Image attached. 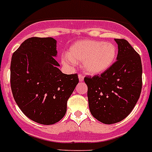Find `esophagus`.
<instances>
[{
  "label": "esophagus",
  "instance_id": "esophagus-1",
  "mask_svg": "<svg viewBox=\"0 0 152 152\" xmlns=\"http://www.w3.org/2000/svg\"><path fill=\"white\" fill-rule=\"evenodd\" d=\"M79 80H80V82H83L84 80V76H83L82 74H79Z\"/></svg>",
  "mask_w": 152,
  "mask_h": 152
}]
</instances>
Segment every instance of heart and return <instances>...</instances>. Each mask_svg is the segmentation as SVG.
Returning <instances> with one entry per match:
<instances>
[{
    "label": "heart",
    "mask_w": 152,
    "mask_h": 152,
    "mask_svg": "<svg viewBox=\"0 0 152 152\" xmlns=\"http://www.w3.org/2000/svg\"><path fill=\"white\" fill-rule=\"evenodd\" d=\"M118 49L114 43L96 39H83L71 45L63 59V63L83 62L86 73L99 75L109 70L114 65Z\"/></svg>",
    "instance_id": "1"
}]
</instances>
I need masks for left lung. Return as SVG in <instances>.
Returning <instances> with one entry per match:
<instances>
[{"instance_id":"left-lung-1","label":"left lung","mask_w":152,"mask_h":152,"mask_svg":"<svg viewBox=\"0 0 152 152\" xmlns=\"http://www.w3.org/2000/svg\"><path fill=\"white\" fill-rule=\"evenodd\" d=\"M115 40L118 50L114 65L102 74L84 78L91 114L109 125L122 121L131 113L142 87L139 54L126 39Z\"/></svg>"}]
</instances>
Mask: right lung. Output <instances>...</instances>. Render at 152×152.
Segmentation results:
<instances>
[{"mask_svg": "<svg viewBox=\"0 0 152 152\" xmlns=\"http://www.w3.org/2000/svg\"><path fill=\"white\" fill-rule=\"evenodd\" d=\"M56 54V39L30 37L11 58L10 87L16 103L27 117L42 125L63 118L67 100L79 83L76 73L59 69Z\"/></svg>", "mask_w": 152, "mask_h": 152, "instance_id": "obj_1", "label": "right lung"}]
</instances>
